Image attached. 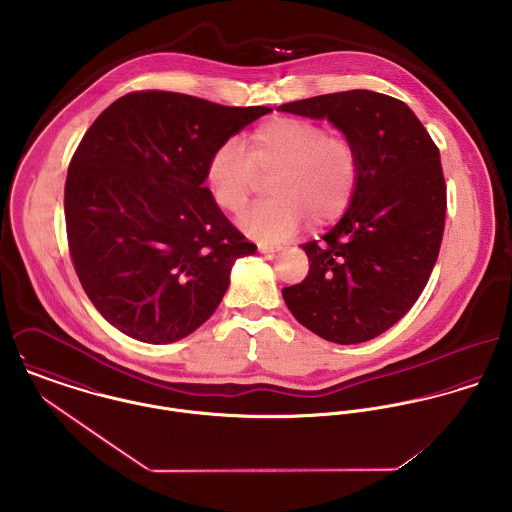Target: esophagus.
Listing matches in <instances>:
<instances>
[{
  "label": "esophagus",
  "mask_w": 512,
  "mask_h": 512,
  "mask_svg": "<svg viewBox=\"0 0 512 512\" xmlns=\"http://www.w3.org/2000/svg\"><path fill=\"white\" fill-rule=\"evenodd\" d=\"M258 250H260L262 254H274V252H278V250H280V246H276V244H268V242H258Z\"/></svg>",
  "instance_id": "esophagus-1"
}]
</instances>
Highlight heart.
Masks as SVG:
<instances>
[{
    "label": "heart",
    "mask_w": 512,
    "mask_h": 512,
    "mask_svg": "<svg viewBox=\"0 0 512 512\" xmlns=\"http://www.w3.org/2000/svg\"><path fill=\"white\" fill-rule=\"evenodd\" d=\"M246 146L248 153L236 140L222 142L207 161L205 177L217 207L236 215L258 189L260 175L274 173V197L240 219L248 234L282 240L305 220L327 226L351 207L359 185V151L349 136L309 118L276 116L258 124Z\"/></svg>",
    "instance_id": "obj_1"
}]
</instances>
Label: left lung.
Returning a JSON list of instances; mask_svg holds the SVG:
<instances>
[{
    "label": "left lung",
    "mask_w": 512,
    "mask_h": 512,
    "mask_svg": "<svg viewBox=\"0 0 512 512\" xmlns=\"http://www.w3.org/2000/svg\"><path fill=\"white\" fill-rule=\"evenodd\" d=\"M280 110L327 118L359 151L353 203L321 242L301 244L309 272L282 290L284 301L325 341L365 343L410 311L436 266L447 207L438 146L402 100L372 90Z\"/></svg>",
    "instance_id": "8db88e82"
}]
</instances>
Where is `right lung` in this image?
Masks as SVG:
<instances>
[{
    "label": "right lung",
    "mask_w": 512,
    "mask_h": 512,
    "mask_svg": "<svg viewBox=\"0 0 512 512\" xmlns=\"http://www.w3.org/2000/svg\"><path fill=\"white\" fill-rule=\"evenodd\" d=\"M268 112L140 90L80 140L65 183L69 250L88 299L124 335L153 345L191 335L219 307L236 258L254 254L205 187V167Z\"/></svg>",
    "instance_id": "obj_1"
}]
</instances>
